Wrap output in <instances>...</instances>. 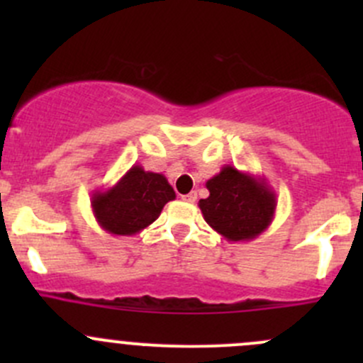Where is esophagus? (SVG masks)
Returning a JSON list of instances; mask_svg holds the SVG:
<instances>
[{
	"label": "esophagus",
	"instance_id": "34e87169",
	"mask_svg": "<svg viewBox=\"0 0 363 363\" xmlns=\"http://www.w3.org/2000/svg\"><path fill=\"white\" fill-rule=\"evenodd\" d=\"M181 199L184 200V202L193 203L196 200V193H188V195H181Z\"/></svg>",
	"mask_w": 363,
	"mask_h": 363
}]
</instances>
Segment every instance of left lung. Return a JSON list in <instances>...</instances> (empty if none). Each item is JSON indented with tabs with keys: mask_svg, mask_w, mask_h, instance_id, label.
Masks as SVG:
<instances>
[{
	"mask_svg": "<svg viewBox=\"0 0 363 363\" xmlns=\"http://www.w3.org/2000/svg\"><path fill=\"white\" fill-rule=\"evenodd\" d=\"M205 186L208 196L199 202L203 219L230 242H250L272 225L277 199L263 175L225 164Z\"/></svg>",
	"mask_w": 363,
	"mask_h": 363,
	"instance_id": "left-lung-1",
	"label": "left lung"
}]
</instances>
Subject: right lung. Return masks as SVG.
Wrapping results in <instances>:
<instances>
[{"label": "right lung", "mask_w": 363, "mask_h": 363, "mask_svg": "<svg viewBox=\"0 0 363 363\" xmlns=\"http://www.w3.org/2000/svg\"><path fill=\"white\" fill-rule=\"evenodd\" d=\"M170 200L175 191L167 177L135 163L111 188L96 189L91 207L101 230L130 237L152 225Z\"/></svg>", "instance_id": "obj_1"}]
</instances>
